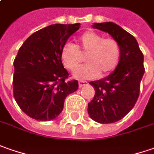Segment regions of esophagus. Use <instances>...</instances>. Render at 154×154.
<instances>
[{"mask_svg": "<svg viewBox=\"0 0 154 154\" xmlns=\"http://www.w3.org/2000/svg\"><path fill=\"white\" fill-rule=\"evenodd\" d=\"M78 85H79V87L80 88L84 87V86L88 85V82H86V81H79V82H78Z\"/></svg>", "mask_w": 154, "mask_h": 154, "instance_id": "34e87169", "label": "esophagus"}]
</instances>
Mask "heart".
I'll list each match as a JSON object with an SVG mask.
<instances>
[{"label": "heart", "instance_id": "heart-1", "mask_svg": "<svg viewBox=\"0 0 154 154\" xmlns=\"http://www.w3.org/2000/svg\"><path fill=\"white\" fill-rule=\"evenodd\" d=\"M80 54H86V65L77 68L73 76L78 79L94 78L100 74L106 75L117 67L121 56L119 42L112 37L105 38L103 35L93 30L82 34L77 45L66 42L61 49V61L68 70L73 71L82 61Z\"/></svg>", "mask_w": 154, "mask_h": 154}]
</instances>
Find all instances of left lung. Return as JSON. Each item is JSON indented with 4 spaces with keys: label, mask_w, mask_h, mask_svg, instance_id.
Returning a JSON list of instances; mask_svg holds the SVG:
<instances>
[{
    "label": "left lung",
    "mask_w": 154,
    "mask_h": 154,
    "mask_svg": "<svg viewBox=\"0 0 154 154\" xmlns=\"http://www.w3.org/2000/svg\"><path fill=\"white\" fill-rule=\"evenodd\" d=\"M93 28L110 34L119 42L121 56L113 72L100 80L89 82L94 97L88 104L89 117L100 124L122 119L134 107L144 75L143 54L135 37L112 22L94 23Z\"/></svg>",
    "instance_id": "8db88e82"
}]
</instances>
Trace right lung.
Instances as JSON below:
<instances>
[{
    "label": "right lung",
    "mask_w": 154,
    "mask_h": 154,
    "mask_svg": "<svg viewBox=\"0 0 154 154\" xmlns=\"http://www.w3.org/2000/svg\"><path fill=\"white\" fill-rule=\"evenodd\" d=\"M80 24H51L29 36L14 62V96L20 109L40 121L56 119L66 96L78 82H66L69 74L61 61V49Z\"/></svg>",
    "instance_id": "add662e5"
}]
</instances>
